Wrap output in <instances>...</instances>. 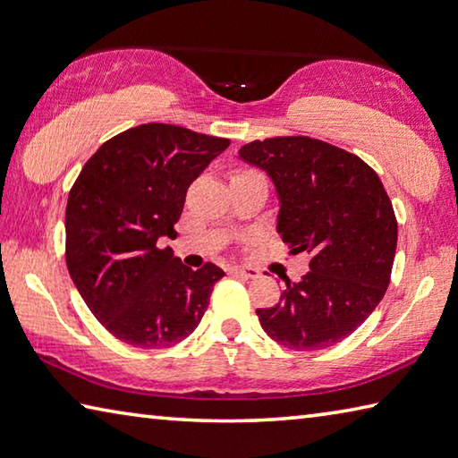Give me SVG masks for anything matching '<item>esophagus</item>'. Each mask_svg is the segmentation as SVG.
<instances>
[{
	"label": "esophagus",
	"mask_w": 458,
	"mask_h": 458,
	"mask_svg": "<svg viewBox=\"0 0 458 458\" xmlns=\"http://www.w3.org/2000/svg\"><path fill=\"white\" fill-rule=\"evenodd\" d=\"M229 271L233 275H241V277H247V279H253L259 275V271L255 269V267H245V265H231Z\"/></svg>",
	"instance_id": "34e87169"
}]
</instances>
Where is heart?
<instances>
[{
	"label": "heart",
	"mask_w": 458,
	"mask_h": 458,
	"mask_svg": "<svg viewBox=\"0 0 458 458\" xmlns=\"http://www.w3.org/2000/svg\"><path fill=\"white\" fill-rule=\"evenodd\" d=\"M237 174H245V171H237Z\"/></svg>",
	"instance_id": "obj_1"
}]
</instances>
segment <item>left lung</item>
Instances as JSON below:
<instances>
[{
    "instance_id": "8db88e82",
    "label": "left lung",
    "mask_w": 458,
    "mask_h": 458,
    "mask_svg": "<svg viewBox=\"0 0 458 458\" xmlns=\"http://www.w3.org/2000/svg\"><path fill=\"white\" fill-rule=\"evenodd\" d=\"M239 157L269 174L279 195L277 231L309 273L287 281L275 307L257 309L263 331L284 347L318 351L357 331L389 287L396 217L367 163L305 135L251 141Z\"/></svg>"
}]
</instances>
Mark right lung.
I'll list each match as a JSON object with an SVG mask.
<instances>
[{
    "instance_id": "obj_1",
    "label": "right lung",
    "mask_w": 458,
    "mask_h": 458,
    "mask_svg": "<svg viewBox=\"0 0 458 458\" xmlns=\"http://www.w3.org/2000/svg\"><path fill=\"white\" fill-rule=\"evenodd\" d=\"M229 148L167 123H143L111 137L85 163L65 209V261L95 318L119 341L174 347L191 335L223 275L193 271L161 239L174 229L189 185Z\"/></svg>"
}]
</instances>
